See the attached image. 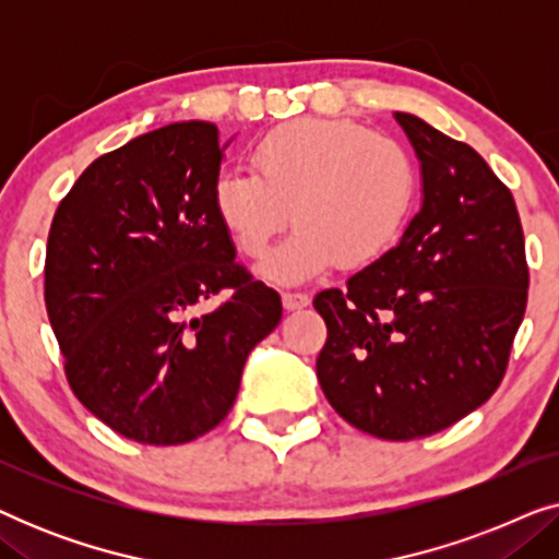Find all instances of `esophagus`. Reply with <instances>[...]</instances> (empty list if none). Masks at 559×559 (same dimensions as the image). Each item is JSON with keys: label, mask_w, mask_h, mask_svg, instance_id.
Wrapping results in <instances>:
<instances>
[{"label": "esophagus", "mask_w": 559, "mask_h": 559, "mask_svg": "<svg viewBox=\"0 0 559 559\" xmlns=\"http://www.w3.org/2000/svg\"><path fill=\"white\" fill-rule=\"evenodd\" d=\"M282 305H285V310H300L305 305H310V295L287 289V293H282Z\"/></svg>", "instance_id": "obj_1"}]
</instances>
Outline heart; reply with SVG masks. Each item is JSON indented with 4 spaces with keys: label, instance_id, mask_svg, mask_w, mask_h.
Returning <instances> with one entry per match:
<instances>
[{
    "label": "heart",
    "instance_id": "1",
    "mask_svg": "<svg viewBox=\"0 0 559 559\" xmlns=\"http://www.w3.org/2000/svg\"><path fill=\"white\" fill-rule=\"evenodd\" d=\"M249 167H226L213 205L239 251L259 259L300 224L264 264L266 277L300 282L335 259L369 264L400 239L417 201L412 152L350 119H300L254 144Z\"/></svg>",
    "mask_w": 559,
    "mask_h": 559
}]
</instances>
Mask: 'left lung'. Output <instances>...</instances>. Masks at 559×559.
<instances>
[{
  "label": "left lung",
  "instance_id": "left-lung-1",
  "mask_svg": "<svg viewBox=\"0 0 559 559\" xmlns=\"http://www.w3.org/2000/svg\"><path fill=\"white\" fill-rule=\"evenodd\" d=\"M394 117L423 165V209L396 247L316 295L328 325L316 369L346 423L415 440L499 389L530 266L514 195L486 159L412 114Z\"/></svg>",
  "mask_w": 559,
  "mask_h": 559
}]
</instances>
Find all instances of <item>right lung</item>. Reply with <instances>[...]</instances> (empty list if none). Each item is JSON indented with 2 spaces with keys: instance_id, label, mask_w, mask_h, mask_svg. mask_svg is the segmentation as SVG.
Returning a JSON list of instances; mask_svg holds the SVG:
<instances>
[{
  "instance_id": "add662e5",
  "label": "right lung",
  "mask_w": 559,
  "mask_h": 559,
  "mask_svg": "<svg viewBox=\"0 0 559 559\" xmlns=\"http://www.w3.org/2000/svg\"><path fill=\"white\" fill-rule=\"evenodd\" d=\"M224 150L211 121L155 129L94 159L52 216L45 308L68 384L144 445L213 430L282 318L213 205ZM224 288L227 300L198 317Z\"/></svg>"
}]
</instances>
